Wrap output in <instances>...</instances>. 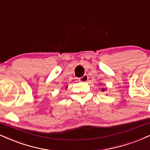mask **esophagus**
<instances>
[{
	"label": "esophagus",
	"instance_id": "esophagus-1",
	"mask_svg": "<svg viewBox=\"0 0 150 150\" xmlns=\"http://www.w3.org/2000/svg\"><path fill=\"white\" fill-rule=\"evenodd\" d=\"M88 79H89L88 75H83L82 77H81L79 78V81H80V82H86V81L88 80Z\"/></svg>",
	"mask_w": 150,
	"mask_h": 150
}]
</instances>
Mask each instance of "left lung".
<instances>
[{
	"mask_svg": "<svg viewBox=\"0 0 150 150\" xmlns=\"http://www.w3.org/2000/svg\"><path fill=\"white\" fill-rule=\"evenodd\" d=\"M102 91H104V89H102Z\"/></svg>",
	"mask_w": 150,
	"mask_h": 150,
	"instance_id": "1",
	"label": "left lung"
}]
</instances>
